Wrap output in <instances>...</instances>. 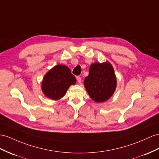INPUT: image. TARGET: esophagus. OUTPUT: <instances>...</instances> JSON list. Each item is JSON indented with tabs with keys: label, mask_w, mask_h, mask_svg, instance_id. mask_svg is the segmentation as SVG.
<instances>
[{
	"label": "esophagus",
	"mask_w": 159,
	"mask_h": 159,
	"mask_svg": "<svg viewBox=\"0 0 159 159\" xmlns=\"http://www.w3.org/2000/svg\"><path fill=\"white\" fill-rule=\"evenodd\" d=\"M76 80H77V81H78L79 83H81V81H82V80H81L80 76H76Z\"/></svg>",
	"instance_id": "34e87169"
}]
</instances>
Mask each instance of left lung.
<instances>
[{
	"mask_svg": "<svg viewBox=\"0 0 159 159\" xmlns=\"http://www.w3.org/2000/svg\"><path fill=\"white\" fill-rule=\"evenodd\" d=\"M84 85L91 98L97 103L107 101L114 93L117 80L112 65L109 62H95L89 68Z\"/></svg>",
	"mask_w": 159,
	"mask_h": 159,
	"instance_id": "left-lung-1",
	"label": "left lung"
}]
</instances>
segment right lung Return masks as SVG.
Returning a JSON list of instances; mask_svg holds the SVG:
<instances>
[{"mask_svg":"<svg viewBox=\"0 0 159 159\" xmlns=\"http://www.w3.org/2000/svg\"><path fill=\"white\" fill-rule=\"evenodd\" d=\"M76 82L75 76L65 65L58 64L45 75L42 90L48 98L57 101L63 97L70 85Z\"/></svg>","mask_w":159,"mask_h":159,"instance_id":"add662e5","label":"right lung"}]
</instances>
